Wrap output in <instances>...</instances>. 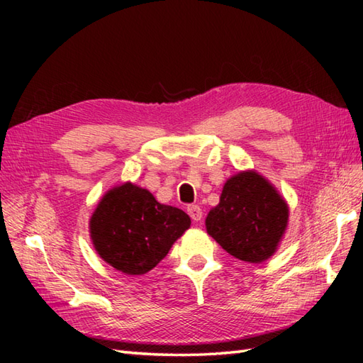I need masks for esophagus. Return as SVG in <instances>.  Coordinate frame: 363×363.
Returning a JSON list of instances; mask_svg holds the SVG:
<instances>
[{"label": "esophagus", "instance_id": "1", "mask_svg": "<svg viewBox=\"0 0 363 363\" xmlns=\"http://www.w3.org/2000/svg\"><path fill=\"white\" fill-rule=\"evenodd\" d=\"M187 213L190 215V218L194 220L195 223L201 221V218H203V211H201V207L196 206V204H191V206H189V207H187Z\"/></svg>", "mask_w": 363, "mask_h": 363}]
</instances>
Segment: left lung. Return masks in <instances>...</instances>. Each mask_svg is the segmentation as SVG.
<instances>
[{
  "mask_svg": "<svg viewBox=\"0 0 363 363\" xmlns=\"http://www.w3.org/2000/svg\"><path fill=\"white\" fill-rule=\"evenodd\" d=\"M289 223V206L264 176L242 172L226 181L206 229L230 256L251 264L277 250Z\"/></svg>",
  "mask_w": 363,
  "mask_h": 363,
  "instance_id": "left-lung-1",
  "label": "left lung"
}]
</instances>
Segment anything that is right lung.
Here are the masks:
<instances>
[{"label": "right lung", "instance_id": "1", "mask_svg": "<svg viewBox=\"0 0 363 363\" xmlns=\"http://www.w3.org/2000/svg\"><path fill=\"white\" fill-rule=\"evenodd\" d=\"M189 215L156 201L148 190L126 182L103 196L90 218L99 257L126 274H145L164 259L190 228Z\"/></svg>", "mask_w": 363, "mask_h": 363}]
</instances>
